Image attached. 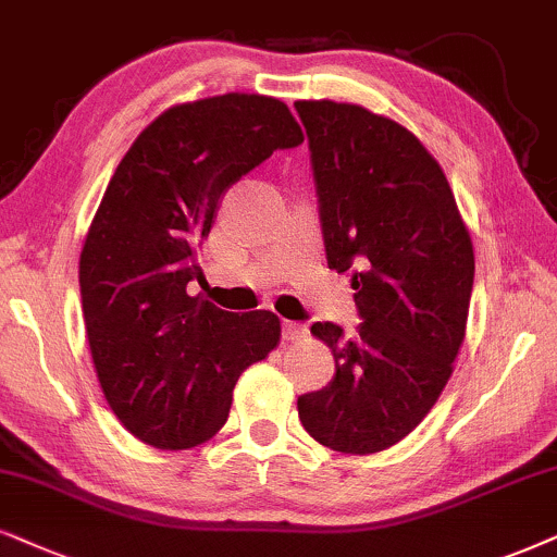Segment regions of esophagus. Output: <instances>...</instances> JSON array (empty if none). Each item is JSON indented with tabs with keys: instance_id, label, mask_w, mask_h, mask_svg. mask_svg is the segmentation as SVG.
I'll return each instance as SVG.
<instances>
[{
	"instance_id": "34e87169",
	"label": "esophagus",
	"mask_w": 557,
	"mask_h": 557,
	"mask_svg": "<svg viewBox=\"0 0 557 557\" xmlns=\"http://www.w3.org/2000/svg\"><path fill=\"white\" fill-rule=\"evenodd\" d=\"M306 334H308V329L302 326V323H295V321L283 323V339L285 342H300V339H306Z\"/></svg>"
}]
</instances>
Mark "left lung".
I'll list each match as a JSON object with an SVG mask.
<instances>
[{
    "instance_id": "8db88e82",
    "label": "left lung",
    "mask_w": 557,
    "mask_h": 557,
    "mask_svg": "<svg viewBox=\"0 0 557 557\" xmlns=\"http://www.w3.org/2000/svg\"><path fill=\"white\" fill-rule=\"evenodd\" d=\"M311 146L329 270L351 274L362 321L311 334L336 375L298 398L315 442L344 455L398 445L432 411L466 339L473 242L424 144L362 104L295 102Z\"/></svg>"
}]
</instances>
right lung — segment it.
Listing matches in <instances>:
<instances>
[{
	"instance_id": "1",
	"label": "right lung",
	"mask_w": 557,
	"mask_h": 557,
	"mask_svg": "<svg viewBox=\"0 0 557 557\" xmlns=\"http://www.w3.org/2000/svg\"><path fill=\"white\" fill-rule=\"evenodd\" d=\"M298 144L285 102L228 91L161 112L112 174L82 246V311L104 398L146 445L215 436L238 375L280 344L272 311H221L193 287L223 193Z\"/></svg>"
}]
</instances>
